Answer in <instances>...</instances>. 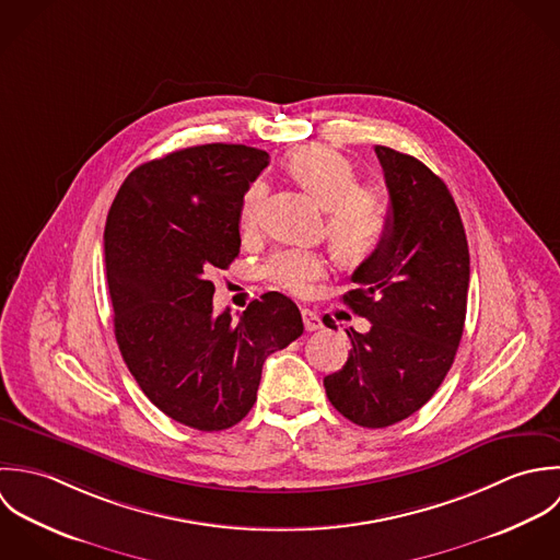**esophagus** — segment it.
Returning <instances> with one entry per match:
<instances>
[{"mask_svg":"<svg viewBox=\"0 0 560 560\" xmlns=\"http://www.w3.org/2000/svg\"><path fill=\"white\" fill-rule=\"evenodd\" d=\"M301 316H303V325H305V329L312 334V331H318V329H323V320H320V316L316 314V312H312V310H303L301 312Z\"/></svg>","mask_w":560,"mask_h":560,"instance_id":"34e87169","label":"esophagus"}]
</instances>
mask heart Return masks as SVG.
<instances>
[{"mask_svg": "<svg viewBox=\"0 0 560 560\" xmlns=\"http://www.w3.org/2000/svg\"><path fill=\"white\" fill-rule=\"evenodd\" d=\"M285 171L327 210V233L339 261L359 266L368 261L389 235L392 212L387 199L374 188H361L354 166L334 149L310 144L285 160ZM264 184L253 182L240 208L242 229L257 223ZM266 279L294 296H305L327 277L329 261L312 248H281L264 266Z\"/></svg>", "mask_w": 560, "mask_h": 560, "instance_id": "obj_1", "label": "heart"}]
</instances>
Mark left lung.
<instances>
[{"label":"left lung","instance_id":"obj_1","mask_svg":"<svg viewBox=\"0 0 560 560\" xmlns=\"http://www.w3.org/2000/svg\"><path fill=\"white\" fill-rule=\"evenodd\" d=\"M389 190L392 229L359 264L343 303L370 320L346 331V365L325 376L337 411L363 429L392 427L422 409L454 361L463 336L469 250L446 184L413 155L374 147ZM325 325L336 329L331 318Z\"/></svg>","mask_w":560,"mask_h":560}]
</instances>
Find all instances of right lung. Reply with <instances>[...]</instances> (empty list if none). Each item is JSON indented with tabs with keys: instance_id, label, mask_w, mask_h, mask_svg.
<instances>
[{
	"instance_id": "add662e5",
	"label": "right lung",
	"mask_w": 560,
	"mask_h": 560,
	"mask_svg": "<svg viewBox=\"0 0 560 560\" xmlns=\"http://www.w3.org/2000/svg\"><path fill=\"white\" fill-rule=\"evenodd\" d=\"M268 153L199 144L133 168L106 223L114 336L144 396L171 420L214 433L255 405L268 354L303 336L299 307L266 292L214 314L210 275L240 253V208Z\"/></svg>"
}]
</instances>
